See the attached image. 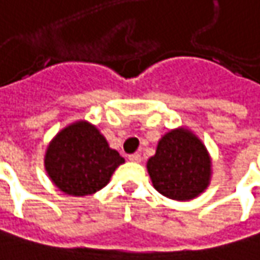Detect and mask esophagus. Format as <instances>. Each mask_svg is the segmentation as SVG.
<instances>
[{
  "instance_id": "obj_1",
  "label": "esophagus",
  "mask_w": 260,
  "mask_h": 260,
  "mask_svg": "<svg viewBox=\"0 0 260 260\" xmlns=\"http://www.w3.org/2000/svg\"><path fill=\"white\" fill-rule=\"evenodd\" d=\"M128 159H129L131 161H134V163H140V161H141V154L134 153V154H129V156H128Z\"/></svg>"
}]
</instances>
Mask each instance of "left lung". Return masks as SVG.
<instances>
[{
	"mask_svg": "<svg viewBox=\"0 0 260 260\" xmlns=\"http://www.w3.org/2000/svg\"><path fill=\"white\" fill-rule=\"evenodd\" d=\"M153 187L161 196L188 202L205 192L212 179V157L203 141L188 128L166 132L147 161Z\"/></svg>",
	"mask_w": 260,
	"mask_h": 260,
	"instance_id": "left-lung-1",
	"label": "left lung"
}]
</instances>
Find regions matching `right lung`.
Instances as JSON below:
<instances>
[{"label":"right lung","instance_id":"obj_1","mask_svg":"<svg viewBox=\"0 0 260 260\" xmlns=\"http://www.w3.org/2000/svg\"><path fill=\"white\" fill-rule=\"evenodd\" d=\"M125 159L88 120H76L47 145L44 168L54 185L68 196L84 197L104 188Z\"/></svg>","mask_w":260,"mask_h":260}]
</instances>
